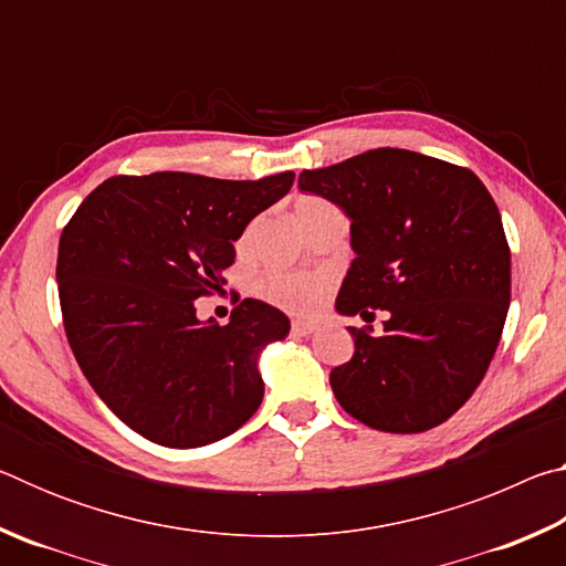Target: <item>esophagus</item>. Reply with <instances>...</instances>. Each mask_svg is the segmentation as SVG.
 Instances as JSON below:
<instances>
[{"label": "esophagus", "instance_id": "34e87169", "mask_svg": "<svg viewBox=\"0 0 566 566\" xmlns=\"http://www.w3.org/2000/svg\"><path fill=\"white\" fill-rule=\"evenodd\" d=\"M314 332H317V324L314 322H304V319L292 322V334H296V337H310Z\"/></svg>", "mask_w": 566, "mask_h": 566}]
</instances>
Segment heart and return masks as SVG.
Instances as JSON below:
<instances>
[{"mask_svg":"<svg viewBox=\"0 0 566 566\" xmlns=\"http://www.w3.org/2000/svg\"><path fill=\"white\" fill-rule=\"evenodd\" d=\"M327 207L332 205L324 202L322 197H300L294 202V217L302 224L306 217ZM247 239L249 234L242 237V244H247ZM329 290L332 280L319 272H272L260 282V294L264 300L292 314H314L327 300Z\"/></svg>","mask_w":566,"mask_h":566,"instance_id":"b5f03b06","label":"heart"}]
</instances>
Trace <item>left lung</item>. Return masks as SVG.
Masks as SVG:
<instances>
[{"instance_id":"obj_1","label":"left lung","mask_w":566,"mask_h":566,"mask_svg":"<svg viewBox=\"0 0 566 566\" xmlns=\"http://www.w3.org/2000/svg\"><path fill=\"white\" fill-rule=\"evenodd\" d=\"M300 189L352 219L342 314L389 312L385 334L349 327L354 354L332 369L342 409L361 424L417 434L474 395L500 344L512 260L500 209L472 169L409 149H369L306 169Z\"/></svg>"}]
</instances>
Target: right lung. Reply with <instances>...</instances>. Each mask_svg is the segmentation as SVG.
<instances>
[{"instance_id": "add662e5", "label": "right lung", "mask_w": 566, "mask_h": 566, "mask_svg": "<svg viewBox=\"0 0 566 566\" xmlns=\"http://www.w3.org/2000/svg\"><path fill=\"white\" fill-rule=\"evenodd\" d=\"M292 181L294 171L256 181L117 175L64 224L56 284L66 339L104 405L149 442L212 444L260 409L254 357L290 334V319L242 300L229 324H202L195 300L222 290L234 242Z\"/></svg>"}]
</instances>
